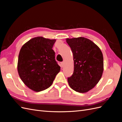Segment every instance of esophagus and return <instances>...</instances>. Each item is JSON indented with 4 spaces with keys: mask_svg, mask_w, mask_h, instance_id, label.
<instances>
[{
    "mask_svg": "<svg viewBox=\"0 0 122 122\" xmlns=\"http://www.w3.org/2000/svg\"><path fill=\"white\" fill-rule=\"evenodd\" d=\"M61 65L62 67H63L65 65V62H62L61 63Z\"/></svg>",
    "mask_w": 122,
    "mask_h": 122,
    "instance_id": "obj_1",
    "label": "esophagus"
}]
</instances>
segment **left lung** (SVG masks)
Masks as SVG:
<instances>
[{"label":"left lung","instance_id":"8db88e82","mask_svg":"<svg viewBox=\"0 0 122 122\" xmlns=\"http://www.w3.org/2000/svg\"><path fill=\"white\" fill-rule=\"evenodd\" d=\"M73 53L74 71L67 81L74 91L84 93L98 84L103 71V57L95 43L84 37L66 38Z\"/></svg>","mask_w":122,"mask_h":122}]
</instances>
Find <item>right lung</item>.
Wrapping results in <instances>:
<instances>
[{
  "mask_svg": "<svg viewBox=\"0 0 122 122\" xmlns=\"http://www.w3.org/2000/svg\"><path fill=\"white\" fill-rule=\"evenodd\" d=\"M56 40L42 36L31 39L22 46L17 69L20 77L27 87L35 92L49 88L60 67L52 49Z\"/></svg>",
  "mask_w": 122,
  "mask_h": 122,
  "instance_id": "obj_1",
  "label": "right lung"
}]
</instances>
